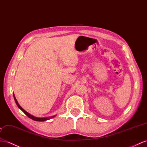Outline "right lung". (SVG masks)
<instances>
[{
    "label": "right lung",
    "instance_id": "add662e5",
    "mask_svg": "<svg viewBox=\"0 0 147 147\" xmlns=\"http://www.w3.org/2000/svg\"><path fill=\"white\" fill-rule=\"evenodd\" d=\"M13 97H14L15 101H16V104H17V106L18 107V108L20 109L24 112V114H25L26 115H27L29 118H30L31 119H32V120H35V121L42 122V121H45V120H47L50 119L51 118H53V117H55V116H53V117H47V118H38V117H36L33 116V115H30V114H28V113L27 112H26V111L24 109L22 108V107L20 106L19 104H18V102H17V99H16V97H15L14 96H13Z\"/></svg>",
    "mask_w": 147,
    "mask_h": 147
}]
</instances>
